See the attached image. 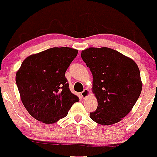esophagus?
I'll return each mask as SVG.
<instances>
[{"label": "esophagus", "mask_w": 157, "mask_h": 157, "mask_svg": "<svg viewBox=\"0 0 157 157\" xmlns=\"http://www.w3.org/2000/svg\"><path fill=\"white\" fill-rule=\"evenodd\" d=\"M81 95H82V98H87V96L90 95V91L88 90L87 89H85V90H84L83 91V92L81 93Z\"/></svg>", "instance_id": "1"}]
</instances>
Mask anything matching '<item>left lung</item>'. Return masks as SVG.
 <instances>
[{
  "mask_svg": "<svg viewBox=\"0 0 157 157\" xmlns=\"http://www.w3.org/2000/svg\"><path fill=\"white\" fill-rule=\"evenodd\" d=\"M83 61L93 75L92 90L97 109L90 113L96 123L110 125L132 110L142 89L140 72L131 58L108 47H89L82 51Z\"/></svg>",
  "mask_w": 157,
  "mask_h": 157,
  "instance_id": "8db88e82",
  "label": "left lung"
}]
</instances>
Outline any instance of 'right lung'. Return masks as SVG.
<instances>
[{"label":"right lung","instance_id":"right-lung-1","mask_svg":"<svg viewBox=\"0 0 157 157\" xmlns=\"http://www.w3.org/2000/svg\"><path fill=\"white\" fill-rule=\"evenodd\" d=\"M78 50L52 47L26 57L15 75L21 99L38 121L53 124L67 115L79 98L69 88L65 72Z\"/></svg>","mask_w":157,"mask_h":157}]
</instances>
